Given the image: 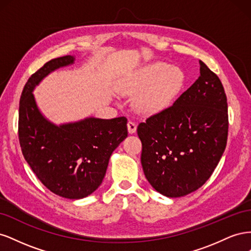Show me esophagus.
I'll list each match as a JSON object with an SVG mask.
<instances>
[{
	"mask_svg": "<svg viewBox=\"0 0 251 251\" xmlns=\"http://www.w3.org/2000/svg\"><path fill=\"white\" fill-rule=\"evenodd\" d=\"M136 128H137V125H136L134 121H128L127 123V131L130 134H133L136 132Z\"/></svg>",
	"mask_w": 251,
	"mask_h": 251,
	"instance_id": "1",
	"label": "esophagus"
}]
</instances>
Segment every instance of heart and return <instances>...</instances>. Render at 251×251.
I'll use <instances>...</instances> for the list:
<instances>
[{
  "mask_svg": "<svg viewBox=\"0 0 251 251\" xmlns=\"http://www.w3.org/2000/svg\"><path fill=\"white\" fill-rule=\"evenodd\" d=\"M185 81V74L179 67L162 62L144 66L118 85L124 95L142 92L135 100L137 111L151 115L169 108Z\"/></svg>",
  "mask_w": 251,
  "mask_h": 251,
  "instance_id": "heart-1",
  "label": "heart"
}]
</instances>
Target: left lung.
Wrapping results in <instances>:
<instances>
[{
    "label": "left lung",
    "instance_id": "8db88e82",
    "mask_svg": "<svg viewBox=\"0 0 251 251\" xmlns=\"http://www.w3.org/2000/svg\"><path fill=\"white\" fill-rule=\"evenodd\" d=\"M200 76L170 108L139 124L141 164L158 193L191 194L206 182L228 135L227 98L217 74L200 60Z\"/></svg>",
    "mask_w": 251,
    "mask_h": 251
}]
</instances>
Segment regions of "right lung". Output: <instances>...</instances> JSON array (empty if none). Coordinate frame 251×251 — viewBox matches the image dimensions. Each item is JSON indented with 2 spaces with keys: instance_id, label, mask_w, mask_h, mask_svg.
Returning <instances> with one entry per match:
<instances>
[{
  "instance_id": "add662e5",
  "label": "right lung",
  "mask_w": 251,
  "mask_h": 251,
  "mask_svg": "<svg viewBox=\"0 0 251 251\" xmlns=\"http://www.w3.org/2000/svg\"><path fill=\"white\" fill-rule=\"evenodd\" d=\"M74 59H51L29 77L20 100L19 140L25 160L49 191L82 199L101 184L113 151L127 136V120L88 117L56 126L43 116L32 93L35 86Z\"/></svg>"
}]
</instances>
